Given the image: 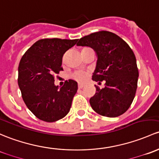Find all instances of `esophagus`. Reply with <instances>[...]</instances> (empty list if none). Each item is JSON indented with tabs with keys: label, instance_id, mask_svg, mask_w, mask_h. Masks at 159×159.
<instances>
[{
	"label": "esophagus",
	"instance_id": "obj_1",
	"mask_svg": "<svg viewBox=\"0 0 159 159\" xmlns=\"http://www.w3.org/2000/svg\"><path fill=\"white\" fill-rule=\"evenodd\" d=\"M78 87H79L80 89H83V87H85V84H83V83H79V84H78Z\"/></svg>",
	"mask_w": 159,
	"mask_h": 159
}]
</instances>
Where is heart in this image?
Wrapping results in <instances>:
<instances>
[{"mask_svg": "<svg viewBox=\"0 0 159 159\" xmlns=\"http://www.w3.org/2000/svg\"><path fill=\"white\" fill-rule=\"evenodd\" d=\"M72 76L73 79L77 80V81H84L86 79V73L85 72L79 70V71L74 72Z\"/></svg>", "mask_w": 159, "mask_h": 159, "instance_id": "obj_1", "label": "heart"}]
</instances>
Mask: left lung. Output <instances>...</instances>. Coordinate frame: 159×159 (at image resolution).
Returning a JSON list of instances; mask_svg holds the SVG:
<instances>
[{
	"label": "left lung",
	"mask_w": 159,
	"mask_h": 159,
	"mask_svg": "<svg viewBox=\"0 0 159 159\" xmlns=\"http://www.w3.org/2000/svg\"><path fill=\"white\" fill-rule=\"evenodd\" d=\"M77 46L94 49L98 59L93 80H105V87L89 99L93 110L106 117L125 113L135 96L139 70L136 59L129 44L114 33L101 30L82 37Z\"/></svg>",
	"instance_id": "8db88e82"
}]
</instances>
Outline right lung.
<instances>
[{
    "label": "right lung",
    "mask_w": 159,
    "mask_h": 159,
    "mask_svg": "<svg viewBox=\"0 0 159 159\" xmlns=\"http://www.w3.org/2000/svg\"><path fill=\"white\" fill-rule=\"evenodd\" d=\"M77 39L45 38L26 51L18 66V86L26 106L37 118L53 122L70 112L77 83L65 82L60 89L54 85V75L63 70L62 59Z\"/></svg>",
    "instance_id": "1"
}]
</instances>
